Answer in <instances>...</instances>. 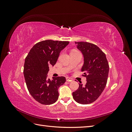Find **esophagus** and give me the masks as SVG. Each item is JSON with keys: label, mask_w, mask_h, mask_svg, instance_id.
Masks as SVG:
<instances>
[{"label": "esophagus", "mask_w": 132, "mask_h": 132, "mask_svg": "<svg viewBox=\"0 0 132 132\" xmlns=\"http://www.w3.org/2000/svg\"><path fill=\"white\" fill-rule=\"evenodd\" d=\"M66 80H67V81H68V82H71V81H73V79H71V78H70L67 77V78H66Z\"/></svg>", "instance_id": "obj_1"}]
</instances>
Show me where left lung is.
Instances as JSON below:
<instances>
[{
    "label": "left lung",
    "mask_w": 132,
    "mask_h": 132,
    "mask_svg": "<svg viewBox=\"0 0 132 132\" xmlns=\"http://www.w3.org/2000/svg\"><path fill=\"white\" fill-rule=\"evenodd\" d=\"M84 57L81 71L86 77L83 86L79 84L77 90L73 93L74 100L81 104H89L98 98L105 88L109 72V65L106 54L94 44L87 42H75Z\"/></svg>",
    "instance_id": "1"
}]
</instances>
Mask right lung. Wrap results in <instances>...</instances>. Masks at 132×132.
I'll use <instances>...</instances> for the list:
<instances>
[{
  "mask_svg": "<svg viewBox=\"0 0 132 132\" xmlns=\"http://www.w3.org/2000/svg\"><path fill=\"white\" fill-rule=\"evenodd\" d=\"M68 41H42L35 45L25 58L24 75L27 89L35 100L43 105L56 102L58 88L66 81L64 77L48 78L49 65L54 66L60 52Z\"/></svg>",
  "mask_w": 132,
  "mask_h": 132,
  "instance_id": "1",
  "label": "right lung"
}]
</instances>
